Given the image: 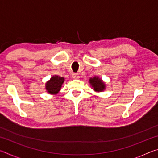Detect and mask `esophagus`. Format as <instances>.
I'll list each match as a JSON object with an SVG mask.
<instances>
[{"mask_svg":"<svg viewBox=\"0 0 158 158\" xmlns=\"http://www.w3.org/2000/svg\"><path fill=\"white\" fill-rule=\"evenodd\" d=\"M73 79H79V74L78 73H73Z\"/></svg>","mask_w":158,"mask_h":158,"instance_id":"34e87169","label":"esophagus"}]
</instances>
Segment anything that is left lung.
<instances>
[{"instance_id": "1", "label": "left lung", "mask_w": 158, "mask_h": 158, "mask_svg": "<svg viewBox=\"0 0 158 158\" xmlns=\"http://www.w3.org/2000/svg\"><path fill=\"white\" fill-rule=\"evenodd\" d=\"M89 81L90 84L92 85L93 89L96 91H102V90L105 89V84L100 79H99L98 77H93V78L90 79Z\"/></svg>"}]
</instances>
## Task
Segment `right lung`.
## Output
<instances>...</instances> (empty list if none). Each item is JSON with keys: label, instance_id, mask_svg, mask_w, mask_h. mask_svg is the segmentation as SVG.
I'll return each mask as SVG.
<instances>
[{"label": "right lung", "instance_id": "1", "mask_svg": "<svg viewBox=\"0 0 158 158\" xmlns=\"http://www.w3.org/2000/svg\"><path fill=\"white\" fill-rule=\"evenodd\" d=\"M64 82V78L59 76H53L46 84V89L51 94H54L59 91Z\"/></svg>", "mask_w": 158, "mask_h": 158}]
</instances>
